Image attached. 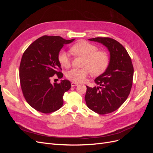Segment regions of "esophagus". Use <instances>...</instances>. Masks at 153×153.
<instances>
[{
    "instance_id": "esophagus-1",
    "label": "esophagus",
    "mask_w": 153,
    "mask_h": 153,
    "mask_svg": "<svg viewBox=\"0 0 153 153\" xmlns=\"http://www.w3.org/2000/svg\"><path fill=\"white\" fill-rule=\"evenodd\" d=\"M76 85H78V84H76V83L71 82V86L72 87H75V86H76Z\"/></svg>"
}]
</instances>
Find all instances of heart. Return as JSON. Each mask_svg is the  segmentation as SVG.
Returning a JSON list of instances; mask_svg holds the SVG:
<instances>
[{"mask_svg": "<svg viewBox=\"0 0 153 153\" xmlns=\"http://www.w3.org/2000/svg\"><path fill=\"white\" fill-rule=\"evenodd\" d=\"M98 47L86 41H80L73 45L71 52L77 56L84 58L82 69H72L67 72L66 77L69 80L76 83L84 82L91 72L94 75H100L107 68L109 57L103 51H98ZM58 59L63 67L70 66L71 60L69 53L65 50H61Z\"/></svg>", "mask_w": 153, "mask_h": 153, "instance_id": "1", "label": "heart"}]
</instances>
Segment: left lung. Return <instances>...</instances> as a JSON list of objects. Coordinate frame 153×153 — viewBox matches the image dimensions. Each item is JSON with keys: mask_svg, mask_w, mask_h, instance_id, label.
<instances>
[{"mask_svg": "<svg viewBox=\"0 0 153 153\" xmlns=\"http://www.w3.org/2000/svg\"><path fill=\"white\" fill-rule=\"evenodd\" d=\"M89 41L101 43L110 52V61L103 73L95 79L98 86H87L85 100L88 108L99 114L114 112L121 106L130 92L133 77L131 59L118 41L110 38Z\"/></svg>", "mask_w": 153, "mask_h": 153, "instance_id": "left-lung-1", "label": "left lung"}]
</instances>
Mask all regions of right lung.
<instances>
[{"label":"right lung","mask_w":153,"mask_h":153,"mask_svg":"<svg viewBox=\"0 0 153 153\" xmlns=\"http://www.w3.org/2000/svg\"><path fill=\"white\" fill-rule=\"evenodd\" d=\"M75 40L61 37L44 36L34 41L22 55L20 65V80L23 94L32 108L40 112H55L63 105V96L70 89L71 83L63 80L57 84L50 78L57 75L61 78L63 74L58 55L64 45Z\"/></svg>","instance_id":"obj_1"}]
</instances>
